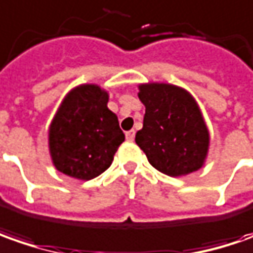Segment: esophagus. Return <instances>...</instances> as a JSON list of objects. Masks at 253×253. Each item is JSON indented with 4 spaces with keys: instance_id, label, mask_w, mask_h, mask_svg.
<instances>
[{
    "instance_id": "1",
    "label": "esophagus",
    "mask_w": 253,
    "mask_h": 253,
    "mask_svg": "<svg viewBox=\"0 0 253 253\" xmlns=\"http://www.w3.org/2000/svg\"><path fill=\"white\" fill-rule=\"evenodd\" d=\"M135 137V131L134 130H128V131H126V138L128 140V141H133Z\"/></svg>"
}]
</instances>
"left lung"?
I'll return each instance as SVG.
<instances>
[{
	"label": "left lung",
	"instance_id": "8db88e82",
	"mask_svg": "<svg viewBox=\"0 0 253 253\" xmlns=\"http://www.w3.org/2000/svg\"><path fill=\"white\" fill-rule=\"evenodd\" d=\"M138 89L145 115L135 143L148 162L168 176L200 169L210 135L193 96L170 84H143Z\"/></svg>",
	"mask_w": 253,
	"mask_h": 253
}]
</instances>
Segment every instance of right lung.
<instances>
[{
  "instance_id": "right-lung-1",
  "label": "right lung",
  "mask_w": 253,
  "mask_h": 253,
  "mask_svg": "<svg viewBox=\"0 0 253 253\" xmlns=\"http://www.w3.org/2000/svg\"><path fill=\"white\" fill-rule=\"evenodd\" d=\"M109 95L85 84L67 93L48 130V148L57 170L89 180L108 169L125 141L118 116L108 109Z\"/></svg>"
}]
</instances>
